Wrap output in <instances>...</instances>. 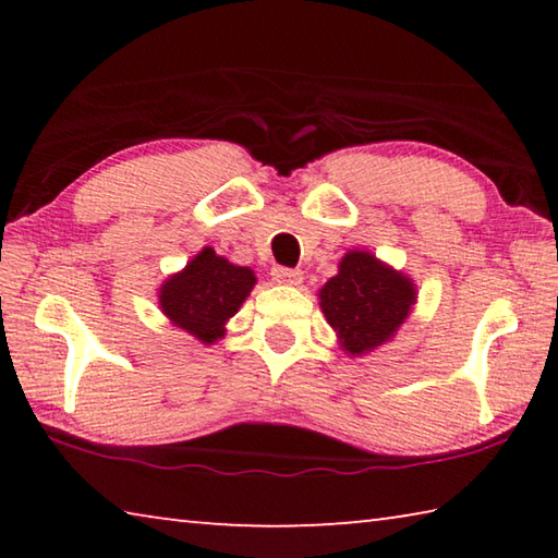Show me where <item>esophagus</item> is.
<instances>
[{"label": "esophagus", "instance_id": "34e87169", "mask_svg": "<svg viewBox=\"0 0 558 558\" xmlns=\"http://www.w3.org/2000/svg\"><path fill=\"white\" fill-rule=\"evenodd\" d=\"M270 276H272V280L278 282V286H300V282H302V272L300 270L282 268V266L272 268Z\"/></svg>", "mask_w": 558, "mask_h": 558}]
</instances>
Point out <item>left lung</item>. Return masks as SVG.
Instances as JSON below:
<instances>
[{
    "label": "left lung",
    "mask_w": 558,
    "mask_h": 558,
    "mask_svg": "<svg viewBox=\"0 0 558 558\" xmlns=\"http://www.w3.org/2000/svg\"><path fill=\"white\" fill-rule=\"evenodd\" d=\"M319 310L349 356H364L391 342L418 298L413 278L376 258L372 251H347L337 276L317 290Z\"/></svg>",
    "instance_id": "left-lung-1"
}]
</instances>
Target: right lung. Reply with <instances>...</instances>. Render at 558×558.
<instances>
[{"instance_id": "right-lung-1", "label": "right lung", "mask_w": 558, "mask_h": 558, "mask_svg": "<svg viewBox=\"0 0 558 558\" xmlns=\"http://www.w3.org/2000/svg\"><path fill=\"white\" fill-rule=\"evenodd\" d=\"M256 282L251 268L235 266L206 245L159 286L157 302L169 325L202 344H214L223 339L226 323L239 313Z\"/></svg>"}]
</instances>
